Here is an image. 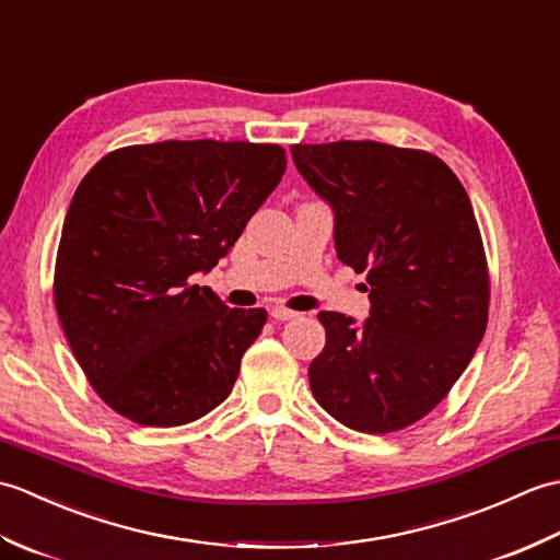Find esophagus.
Returning <instances> with one entry per match:
<instances>
[{"label": "esophagus", "instance_id": "obj_1", "mask_svg": "<svg viewBox=\"0 0 560 560\" xmlns=\"http://www.w3.org/2000/svg\"><path fill=\"white\" fill-rule=\"evenodd\" d=\"M271 317L273 319H295V317H299V313H295V311H289V307H271Z\"/></svg>", "mask_w": 560, "mask_h": 560}]
</instances>
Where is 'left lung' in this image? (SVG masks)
Masks as SVG:
<instances>
[{
  "instance_id": "left-lung-1",
  "label": "left lung",
  "mask_w": 560,
  "mask_h": 560,
  "mask_svg": "<svg viewBox=\"0 0 560 560\" xmlns=\"http://www.w3.org/2000/svg\"><path fill=\"white\" fill-rule=\"evenodd\" d=\"M295 168L335 209L343 265L368 273L363 327L319 313L311 389L351 431H401L447 397L489 325L491 279L467 189L435 153L380 141L293 144Z\"/></svg>"
}]
</instances>
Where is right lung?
Instances as JSON below:
<instances>
[{
  "label": "right lung",
  "instance_id": "1",
  "mask_svg": "<svg viewBox=\"0 0 560 560\" xmlns=\"http://www.w3.org/2000/svg\"><path fill=\"white\" fill-rule=\"evenodd\" d=\"M283 171L279 144L171 139L115 149L83 177L52 295L71 353L113 411L173 428L231 395L267 311H231L189 277L219 265Z\"/></svg>",
  "mask_w": 560,
  "mask_h": 560
}]
</instances>
